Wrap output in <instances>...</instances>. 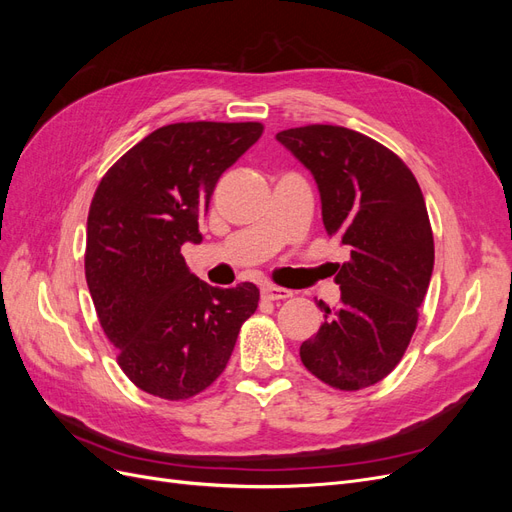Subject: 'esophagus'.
<instances>
[{
	"instance_id": "1",
	"label": "esophagus",
	"mask_w": 512,
	"mask_h": 512,
	"mask_svg": "<svg viewBox=\"0 0 512 512\" xmlns=\"http://www.w3.org/2000/svg\"><path fill=\"white\" fill-rule=\"evenodd\" d=\"M262 297L269 299V301H286L292 297V290L282 288V286H273V284H265L260 288Z\"/></svg>"
}]
</instances>
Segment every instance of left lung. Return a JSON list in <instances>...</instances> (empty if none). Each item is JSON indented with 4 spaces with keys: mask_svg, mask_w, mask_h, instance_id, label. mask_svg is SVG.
Here are the masks:
<instances>
[{
    "mask_svg": "<svg viewBox=\"0 0 512 512\" xmlns=\"http://www.w3.org/2000/svg\"><path fill=\"white\" fill-rule=\"evenodd\" d=\"M314 175L327 235L350 250L337 265V307L301 344L307 371L339 391L386 378L404 356L431 271L433 232L412 170L374 138L342 126L290 128L275 136Z\"/></svg>",
    "mask_w": 512,
    "mask_h": 512,
    "instance_id": "left-lung-1",
    "label": "left lung"
}]
</instances>
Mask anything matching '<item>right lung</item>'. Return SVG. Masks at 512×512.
<instances>
[{"mask_svg": "<svg viewBox=\"0 0 512 512\" xmlns=\"http://www.w3.org/2000/svg\"><path fill=\"white\" fill-rule=\"evenodd\" d=\"M262 123H170L106 170L87 218L85 277L117 363L138 389L179 401L224 371L260 292L213 288L190 273L183 243L215 183L262 134Z\"/></svg>", "mask_w": 512, "mask_h": 512, "instance_id": "right-lung-1", "label": "right lung"}]
</instances>
